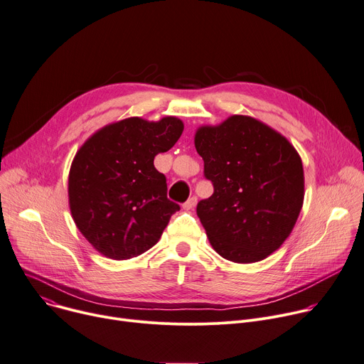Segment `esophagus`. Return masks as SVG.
Here are the masks:
<instances>
[{"label": "esophagus", "instance_id": "obj_1", "mask_svg": "<svg viewBox=\"0 0 364 364\" xmlns=\"http://www.w3.org/2000/svg\"><path fill=\"white\" fill-rule=\"evenodd\" d=\"M196 203H197V197H196V196H191L186 203H183V208H184L186 210H190V209H193V208L196 206Z\"/></svg>", "mask_w": 364, "mask_h": 364}]
</instances>
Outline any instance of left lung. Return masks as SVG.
I'll use <instances>...</instances> for the list:
<instances>
[{
	"mask_svg": "<svg viewBox=\"0 0 364 364\" xmlns=\"http://www.w3.org/2000/svg\"><path fill=\"white\" fill-rule=\"evenodd\" d=\"M213 194L197 216L215 251L234 262H255L289 237L304 203L299 154L277 132L247 116L197 130Z\"/></svg>",
	"mask_w": 364,
	"mask_h": 364,
	"instance_id": "obj_1",
	"label": "left lung"
}]
</instances>
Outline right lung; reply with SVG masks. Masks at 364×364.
Returning a JSON list of instances; mask_svg holds the SVG:
<instances>
[{
	"mask_svg": "<svg viewBox=\"0 0 364 364\" xmlns=\"http://www.w3.org/2000/svg\"><path fill=\"white\" fill-rule=\"evenodd\" d=\"M177 117H130L106 126L78 151L70 171L73 218L88 242L113 259L152 248L180 206L167 197V178L154 158L183 134Z\"/></svg>",
	"mask_w": 364,
	"mask_h": 364,
	"instance_id": "right-lung-1",
	"label": "right lung"
}]
</instances>
